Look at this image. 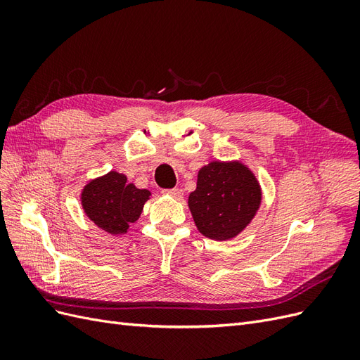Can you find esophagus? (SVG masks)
Returning <instances> with one entry per match:
<instances>
[{
	"mask_svg": "<svg viewBox=\"0 0 360 360\" xmlns=\"http://www.w3.org/2000/svg\"><path fill=\"white\" fill-rule=\"evenodd\" d=\"M165 193H168V195H171L172 198H181L183 197V191L180 189V188H174V189H167L165 191Z\"/></svg>",
	"mask_w": 360,
	"mask_h": 360,
	"instance_id": "esophagus-1",
	"label": "esophagus"
}]
</instances>
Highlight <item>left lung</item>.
<instances>
[{
	"mask_svg": "<svg viewBox=\"0 0 360 360\" xmlns=\"http://www.w3.org/2000/svg\"><path fill=\"white\" fill-rule=\"evenodd\" d=\"M189 209L201 234L213 240L236 237L252 221L261 189L254 174L238 162H212L198 172Z\"/></svg>",
	"mask_w": 360,
	"mask_h": 360,
	"instance_id": "8db88e82",
	"label": "left lung"
}]
</instances>
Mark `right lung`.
<instances>
[{
  "instance_id": "obj_1",
  "label": "right lung",
  "mask_w": 360,
  "mask_h": 360,
  "mask_svg": "<svg viewBox=\"0 0 360 360\" xmlns=\"http://www.w3.org/2000/svg\"><path fill=\"white\" fill-rule=\"evenodd\" d=\"M148 197L147 189H138L127 183L123 174L111 171L86 184L81 200L85 214L97 226L110 234H124L139 217Z\"/></svg>"
}]
</instances>
